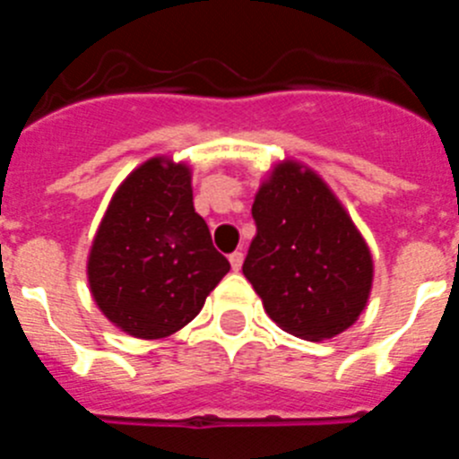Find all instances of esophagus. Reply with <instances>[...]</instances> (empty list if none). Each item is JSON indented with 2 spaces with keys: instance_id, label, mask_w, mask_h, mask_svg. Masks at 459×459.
I'll use <instances>...</instances> for the list:
<instances>
[{
  "instance_id": "obj_1",
  "label": "esophagus",
  "mask_w": 459,
  "mask_h": 459,
  "mask_svg": "<svg viewBox=\"0 0 459 459\" xmlns=\"http://www.w3.org/2000/svg\"><path fill=\"white\" fill-rule=\"evenodd\" d=\"M230 264H232L234 271L241 269V266H243V253H238V250H237V253L230 255Z\"/></svg>"
}]
</instances>
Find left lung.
I'll return each instance as SVG.
<instances>
[{"instance_id": "1", "label": "left lung", "mask_w": 459, "mask_h": 459, "mask_svg": "<svg viewBox=\"0 0 459 459\" xmlns=\"http://www.w3.org/2000/svg\"><path fill=\"white\" fill-rule=\"evenodd\" d=\"M257 225L243 275L269 317L303 340H326L359 319L372 257L335 195L312 169L280 163L255 195Z\"/></svg>"}]
</instances>
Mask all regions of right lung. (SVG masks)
I'll list each match as a JSON object with an SVG mask.
<instances>
[{
	"instance_id": "obj_1",
	"label": "right lung",
	"mask_w": 459,
	"mask_h": 459,
	"mask_svg": "<svg viewBox=\"0 0 459 459\" xmlns=\"http://www.w3.org/2000/svg\"><path fill=\"white\" fill-rule=\"evenodd\" d=\"M230 271L193 206L190 169L152 158L109 202L89 253V287L105 317L144 340L177 333Z\"/></svg>"
}]
</instances>
